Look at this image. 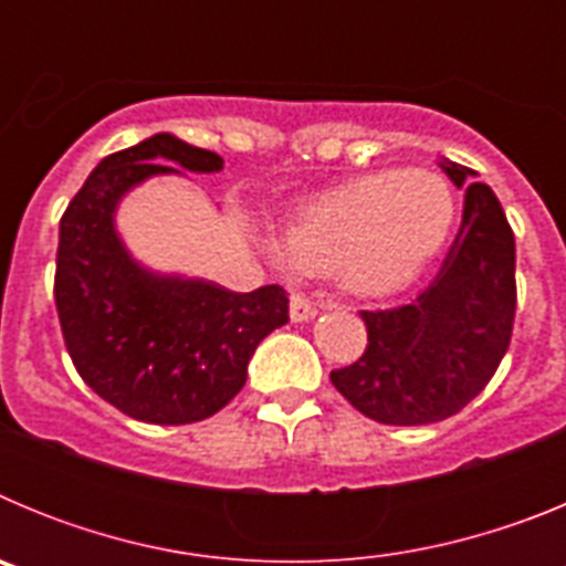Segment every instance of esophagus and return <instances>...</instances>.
Segmentation results:
<instances>
[{
    "label": "esophagus",
    "instance_id": "1",
    "mask_svg": "<svg viewBox=\"0 0 566 566\" xmlns=\"http://www.w3.org/2000/svg\"><path fill=\"white\" fill-rule=\"evenodd\" d=\"M289 314H292L294 323H306V319H312L317 314V306H314L306 294L294 292L292 300H289Z\"/></svg>",
    "mask_w": 566,
    "mask_h": 566
}]
</instances>
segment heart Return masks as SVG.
<instances>
[{
  "label": "heart",
  "instance_id": "heart-1",
  "mask_svg": "<svg viewBox=\"0 0 566 566\" xmlns=\"http://www.w3.org/2000/svg\"><path fill=\"white\" fill-rule=\"evenodd\" d=\"M453 212L442 175L377 169L300 209L283 229L280 252L297 272H339L352 292L377 297L422 272L451 232Z\"/></svg>",
  "mask_w": 566,
  "mask_h": 566
}]
</instances>
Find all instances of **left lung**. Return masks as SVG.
<instances>
[{"label":"left lung","mask_w":566,"mask_h":566,"mask_svg":"<svg viewBox=\"0 0 566 566\" xmlns=\"http://www.w3.org/2000/svg\"><path fill=\"white\" fill-rule=\"evenodd\" d=\"M464 187L462 227L437 277L397 308L359 312L368 345L332 371L348 402L385 424H431L459 413L496 374L516 317V240L488 184L444 158Z\"/></svg>","instance_id":"obj_1"}]
</instances>
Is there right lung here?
Wrapping results in <instances>:
<instances>
[{"instance_id": "right-lung-1", "label": "right lung", "mask_w": 566, "mask_h": 566, "mask_svg": "<svg viewBox=\"0 0 566 566\" xmlns=\"http://www.w3.org/2000/svg\"><path fill=\"white\" fill-rule=\"evenodd\" d=\"M218 172L223 158L169 133L98 164L59 223L56 312L78 377L133 419L189 424L243 388L266 334L289 323L286 289L238 294L207 280L164 277L129 258L113 227L122 195L149 175Z\"/></svg>"}]
</instances>
